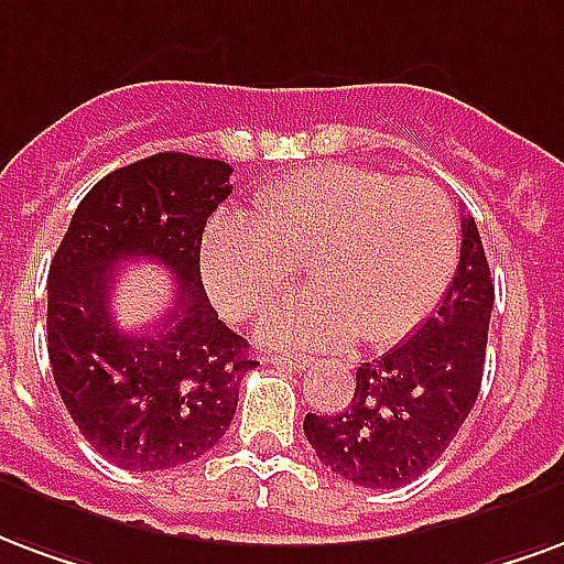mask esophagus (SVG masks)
Returning <instances> with one entry per match:
<instances>
[{"instance_id":"34e87169","label":"esophagus","mask_w":564,"mask_h":564,"mask_svg":"<svg viewBox=\"0 0 564 564\" xmlns=\"http://www.w3.org/2000/svg\"><path fill=\"white\" fill-rule=\"evenodd\" d=\"M267 364L279 369H310L312 360L310 357H294V355H267Z\"/></svg>"}]
</instances>
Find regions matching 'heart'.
I'll list each match as a JSON object with an SVG mask.
<instances>
[{
  "mask_svg": "<svg viewBox=\"0 0 564 564\" xmlns=\"http://www.w3.org/2000/svg\"><path fill=\"white\" fill-rule=\"evenodd\" d=\"M300 261L318 285L267 312L279 348H384L412 336L445 297L459 261L451 197L430 180L315 164L254 197V216L216 213L200 237V273L234 318L276 300Z\"/></svg>",
  "mask_w": 564,
  "mask_h": 564,
  "instance_id": "1",
  "label": "heart"
}]
</instances>
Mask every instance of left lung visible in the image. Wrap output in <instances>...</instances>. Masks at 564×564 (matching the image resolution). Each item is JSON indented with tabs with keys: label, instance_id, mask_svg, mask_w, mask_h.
Masks as SVG:
<instances>
[{
	"label": "left lung",
	"instance_id": "obj_1",
	"mask_svg": "<svg viewBox=\"0 0 564 564\" xmlns=\"http://www.w3.org/2000/svg\"><path fill=\"white\" fill-rule=\"evenodd\" d=\"M492 297L478 225L463 216L459 267L433 318L357 367L345 412L306 414L303 433L324 466L369 490H397L433 466L478 400Z\"/></svg>",
	"mask_w": 564,
	"mask_h": 564
}]
</instances>
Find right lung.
Here are the masks:
<instances>
[{
  "label": "right lung",
  "instance_id": "1",
  "mask_svg": "<svg viewBox=\"0 0 564 564\" xmlns=\"http://www.w3.org/2000/svg\"><path fill=\"white\" fill-rule=\"evenodd\" d=\"M234 167L155 152L86 192L47 273V355L89 445L129 471L192 463L231 426L258 364L200 282L204 225L231 195ZM155 260L175 276L162 323L129 332L109 312L113 265Z\"/></svg>",
  "mask_w": 564,
  "mask_h": 564
}]
</instances>
